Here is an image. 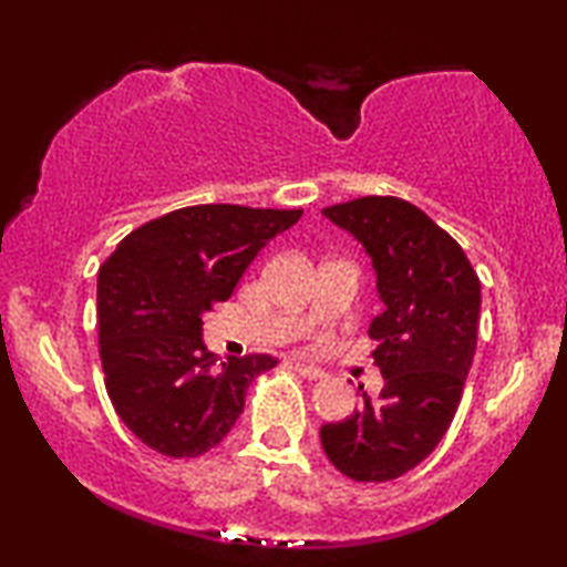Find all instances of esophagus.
Masks as SVG:
<instances>
[{"label":"esophagus","mask_w":567,"mask_h":567,"mask_svg":"<svg viewBox=\"0 0 567 567\" xmlns=\"http://www.w3.org/2000/svg\"><path fill=\"white\" fill-rule=\"evenodd\" d=\"M297 371L307 379H322L324 377V371L320 367H312V363H305V361H297Z\"/></svg>","instance_id":"34e87169"}]
</instances>
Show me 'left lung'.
<instances>
[{
	"label": "left lung",
	"instance_id": "left-lung-1",
	"mask_svg": "<svg viewBox=\"0 0 567 567\" xmlns=\"http://www.w3.org/2000/svg\"><path fill=\"white\" fill-rule=\"evenodd\" d=\"M322 214L367 247L384 301L369 328L384 390L322 425V449L355 483H386L421 464L454 421L475 359L480 278L460 243L408 200L363 196Z\"/></svg>",
	"mask_w": 567,
	"mask_h": 567
}]
</instances>
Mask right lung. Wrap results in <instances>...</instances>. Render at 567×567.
I'll use <instances>...</instances> for the list:
<instances>
[{
    "instance_id": "obj_1",
    "label": "right lung",
    "mask_w": 567,
    "mask_h": 567,
    "mask_svg": "<svg viewBox=\"0 0 567 567\" xmlns=\"http://www.w3.org/2000/svg\"><path fill=\"white\" fill-rule=\"evenodd\" d=\"M301 208L204 204L131 231L97 276L105 390L128 431L154 452L200 456L231 431L255 377L276 359L221 361L204 346V315L227 301L247 266Z\"/></svg>"
}]
</instances>
